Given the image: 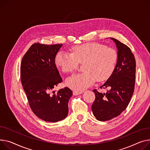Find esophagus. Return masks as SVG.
I'll list each match as a JSON object with an SVG mask.
<instances>
[{
  "label": "esophagus",
  "instance_id": "34e87169",
  "mask_svg": "<svg viewBox=\"0 0 150 150\" xmlns=\"http://www.w3.org/2000/svg\"><path fill=\"white\" fill-rule=\"evenodd\" d=\"M83 93V91H74L73 92V94L74 95H80L82 94Z\"/></svg>",
  "mask_w": 150,
  "mask_h": 150
}]
</instances>
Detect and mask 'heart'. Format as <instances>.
I'll return each mask as SVG.
<instances>
[{
  "mask_svg": "<svg viewBox=\"0 0 150 150\" xmlns=\"http://www.w3.org/2000/svg\"><path fill=\"white\" fill-rule=\"evenodd\" d=\"M117 59L115 49L98 43H87L74 47L72 53L63 51L55 57L56 65L64 73H72L79 63H83L84 72L69 78L66 85L76 91L91 86L96 80L105 81L112 74Z\"/></svg>",
  "mask_w": 150,
  "mask_h": 150,
  "instance_id": "heart-1",
  "label": "heart"
}]
</instances>
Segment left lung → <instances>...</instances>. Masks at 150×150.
Segmentation results:
<instances>
[{"instance_id": "left-lung-1", "label": "left lung", "mask_w": 150, "mask_h": 150, "mask_svg": "<svg viewBox=\"0 0 150 150\" xmlns=\"http://www.w3.org/2000/svg\"><path fill=\"white\" fill-rule=\"evenodd\" d=\"M117 50V59L114 71L106 82L100 87L108 88L105 93L93 90L95 100L92 110L100 121H109L125 110L134 92L136 78V60L131 49L114 38Z\"/></svg>"}]
</instances>
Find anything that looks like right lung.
<instances>
[{"mask_svg":"<svg viewBox=\"0 0 150 150\" xmlns=\"http://www.w3.org/2000/svg\"><path fill=\"white\" fill-rule=\"evenodd\" d=\"M62 44H33L23 56L21 81L29 104L34 114L46 122H57L68 115V102L72 92L68 87L51 92L62 78L55 59Z\"/></svg>","mask_w":150,"mask_h":150,"instance_id":"add662e5","label":"right lung"}]
</instances>
